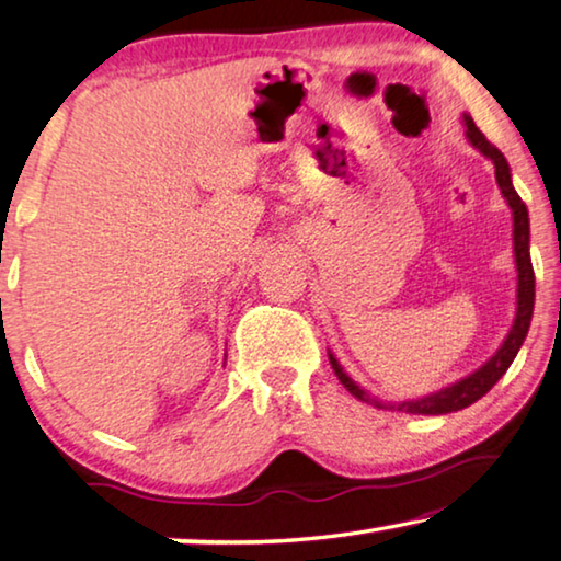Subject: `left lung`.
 <instances>
[{
    "instance_id": "8db88e82",
    "label": "left lung",
    "mask_w": 561,
    "mask_h": 561,
    "mask_svg": "<svg viewBox=\"0 0 561 561\" xmlns=\"http://www.w3.org/2000/svg\"><path fill=\"white\" fill-rule=\"evenodd\" d=\"M462 126H466V139L483 153L485 159L493 161V169H496V184L511 207V217H514V263H516V313L514 323H511L506 339L501 341L496 354L491 356L489 362H483L476 371H470L468 377H462L453 385L437 389V392H430L425 397H417V400H402V402H385L379 397L369 394L367 389L356 385V381L346 375L344 367H341L339 359L329 352V362L334 367L336 377L341 385H344L348 392H352L356 400L375 404L381 410H400L410 412V415H448V412H458L462 408H470V404L481 400V397L489 392V389L496 385V381L506 375L511 362L516 359L518 348H522L526 334H529L531 316H534V267H531V255H529V209L518 197L514 190V182H511V167L503 153L493 146L485 136L478 131L473 118L468 113H462Z\"/></svg>"
}]
</instances>
